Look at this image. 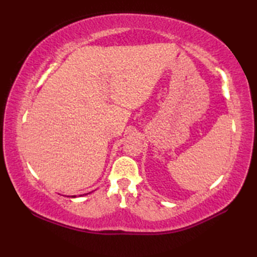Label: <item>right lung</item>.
I'll return each mask as SVG.
<instances>
[{"label": "right lung", "instance_id": "1", "mask_svg": "<svg viewBox=\"0 0 257 257\" xmlns=\"http://www.w3.org/2000/svg\"><path fill=\"white\" fill-rule=\"evenodd\" d=\"M87 194H88V193H87ZM86 195V194H85ZM72 198H76V195H72Z\"/></svg>", "mask_w": 257, "mask_h": 257}]
</instances>
